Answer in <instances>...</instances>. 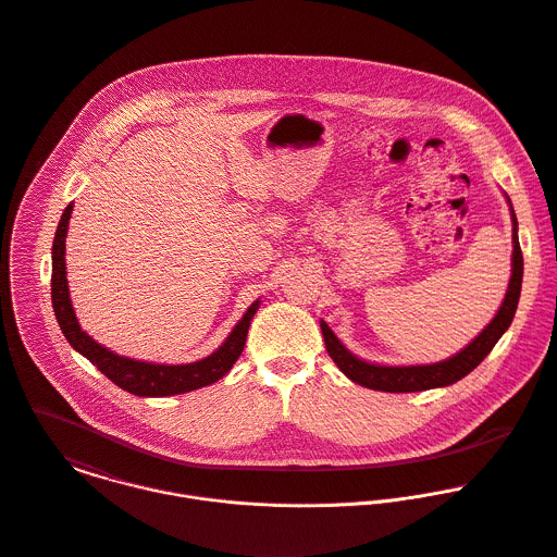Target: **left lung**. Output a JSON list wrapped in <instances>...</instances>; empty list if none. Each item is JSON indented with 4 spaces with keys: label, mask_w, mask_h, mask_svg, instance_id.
<instances>
[{
    "label": "left lung",
    "mask_w": 557,
    "mask_h": 557,
    "mask_svg": "<svg viewBox=\"0 0 557 557\" xmlns=\"http://www.w3.org/2000/svg\"><path fill=\"white\" fill-rule=\"evenodd\" d=\"M510 202V198H508ZM510 218H512V274L510 283L506 289V298L491 320V324L460 352L454 357L438 361V363H428V366H380V363H368L352 355L339 337L331 331V326L322 320V335L326 350L331 359L337 363V368L344 371L352 382L368 386L373 391H386V393H414V391H428V388H438V386H449L465 377L467 373L475 370L488 352L495 348V344L502 339V335L510 329L519 298H521V283H523V252L519 246V222L510 202Z\"/></svg>",
    "instance_id": "left-lung-1"
}]
</instances>
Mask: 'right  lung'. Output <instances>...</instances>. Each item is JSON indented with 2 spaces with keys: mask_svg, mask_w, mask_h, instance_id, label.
<instances>
[{
  "mask_svg": "<svg viewBox=\"0 0 557 557\" xmlns=\"http://www.w3.org/2000/svg\"><path fill=\"white\" fill-rule=\"evenodd\" d=\"M73 202L64 209L60 224L55 228L53 246H51V305L55 320L60 324L62 335L71 344L73 350H77L82 357H86L97 370L108 375L114 384H119L123 391L134 393L138 397H166V395H180L207 384L218 382L224 373H228L233 363L239 359L246 335L250 329V322L261 305L257 298L244 313V318L235 324V329L228 333L224 344L211 352L209 357L186 363V366H164V363H147L121 357L101 344H97L90 335H86L75 318L71 296H69V281H66V231L71 220Z\"/></svg>",
  "mask_w": 557,
  "mask_h": 557,
  "instance_id": "1",
  "label": "right lung"
}]
</instances>
